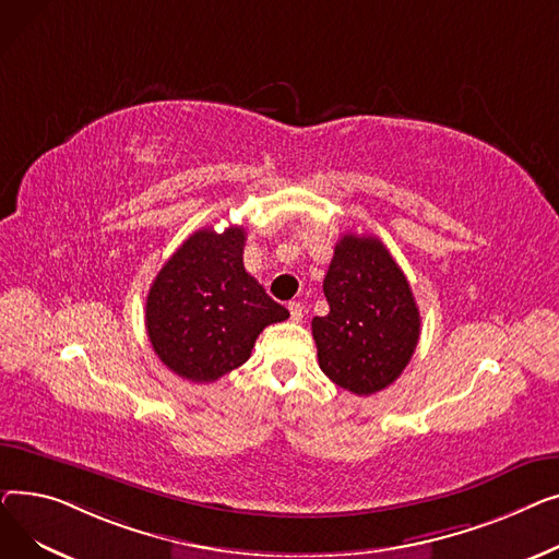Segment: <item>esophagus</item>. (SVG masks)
<instances>
[{
    "label": "esophagus",
    "mask_w": 559,
    "mask_h": 559,
    "mask_svg": "<svg viewBox=\"0 0 559 559\" xmlns=\"http://www.w3.org/2000/svg\"><path fill=\"white\" fill-rule=\"evenodd\" d=\"M288 311H290V320L293 322H300L302 318H305V309H302V305L300 302H288Z\"/></svg>",
    "instance_id": "1"
}]
</instances>
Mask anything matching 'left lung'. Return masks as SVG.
<instances>
[{
    "label": "left lung",
    "mask_w": 559,
    "mask_h": 559,
    "mask_svg": "<svg viewBox=\"0 0 559 559\" xmlns=\"http://www.w3.org/2000/svg\"><path fill=\"white\" fill-rule=\"evenodd\" d=\"M330 313L311 320L320 370L358 397L395 381L419 341V309L388 248L343 235L322 282Z\"/></svg>",
    "instance_id": "1"
}]
</instances>
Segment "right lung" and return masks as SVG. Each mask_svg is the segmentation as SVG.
I'll list each match as a JSON object with an SVG mask.
<instances>
[{
	"label": "right lung",
	"mask_w": 559,
	"mask_h": 559,
	"mask_svg": "<svg viewBox=\"0 0 559 559\" xmlns=\"http://www.w3.org/2000/svg\"><path fill=\"white\" fill-rule=\"evenodd\" d=\"M246 229L193 233L162 266L146 298L148 341L164 366L212 383L243 366L264 326L288 311L243 269Z\"/></svg>",
	"instance_id": "right-lung-1"
}]
</instances>
